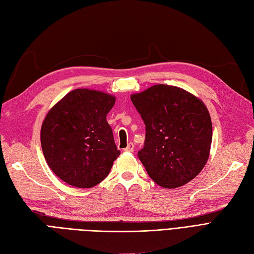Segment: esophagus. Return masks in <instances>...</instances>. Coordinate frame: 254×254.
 <instances>
[{
	"label": "esophagus",
	"instance_id": "obj_1",
	"mask_svg": "<svg viewBox=\"0 0 254 254\" xmlns=\"http://www.w3.org/2000/svg\"><path fill=\"white\" fill-rule=\"evenodd\" d=\"M133 149H134V145H133V143H129L128 145H127V147L124 149L125 151H133Z\"/></svg>",
	"mask_w": 254,
	"mask_h": 254
}]
</instances>
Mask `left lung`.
Segmentation results:
<instances>
[{
    "instance_id": "1",
    "label": "left lung",
    "mask_w": 254,
    "mask_h": 254,
    "mask_svg": "<svg viewBox=\"0 0 254 254\" xmlns=\"http://www.w3.org/2000/svg\"><path fill=\"white\" fill-rule=\"evenodd\" d=\"M145 124L144 147L137 157L160 187L184 186L209 158L212 122L204 104L186 90L156 84L131 95Z\"/></svg>"
}]
</instances>
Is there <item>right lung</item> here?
I'll return each instance as SVG.
<instances>
[{
    "label": "right lung",
    "instance_id": "1",
    "mask_svg": "<svg viewBox=\"0 0 254 254\" xmlns=\"http://www.w3.org/2000/svg\"><path fill=\"white\" fill-rule=\"evenodd\" d=\"M114 103L112 95L103 92L76 89L45 117L43 155L54 174L65 183L89 189L110 173L121 153L106 119Z\"/></svg>",
    "mask_w": 254,
    "mask_h": 254
}]
</instances>
